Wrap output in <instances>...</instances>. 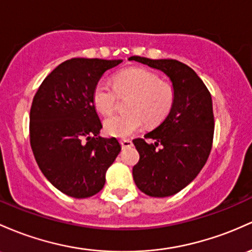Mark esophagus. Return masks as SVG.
Instances as JSON below:
<instances>
[{"label":"esophagus","mask_w":252,"mask_h":252,"mask_svg":"<svg viewBox=\"0 0 252 252\" xmlns=\"http://www.w3.org/2000/svg\"><path fill=\"white\" fill-rule=\"evenodd\" d=\"M121 145H122V147H123V148L131 147L132 141L129 140V139H123V140H121Z\"/></svg>","instance_id":"obj_1"}]
</instances>
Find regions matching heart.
Listing matches in <instances>:
<instances>
[{"label": "heart", "instance_id": "b5f03b06", "mask_svg": "<svg viewBox=\"0 0 252 252\" xmlns=\"http://www.w3.org/2000/svg\"><path fill=\"white\" fill-rule=\"evenodd\" d=\"M132 93L126 104L129 112L115 115L104 122V130L115 137H128L140 130L143 122L156 126L167 117L175 103V90L157 74L142 68H129L115 76V87L105 80L96 82L93 104L99 112L110 115L116 109L117 94Z\"/></svg>", "mask_w": 252, "mask_h": 252}]
</instances>
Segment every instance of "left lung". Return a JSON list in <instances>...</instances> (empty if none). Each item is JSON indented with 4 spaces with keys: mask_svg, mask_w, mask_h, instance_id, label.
<instances>
[{
    "mask_svg": "<svg viewBox=\"0 0 252 252\" xmlns=\"http://www.w3.org/2000/svg\"><path fill=\"white\" fill-rule=\"evenodd\" d=\"M170 79L175 103L167 117L144 139H135L140 160L132 167L136 187L152 197H167L184 189L208 159L214 135L212 95L191 68L176 60L131 56Z\"/></svg>",
    "mask_w": 252,
    "mask_h": 252,
    "instance_id": "8db88e82",
    "label": "left lung"
}]
</instances>
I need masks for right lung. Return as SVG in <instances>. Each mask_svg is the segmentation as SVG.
Wrapping results in <instances>:
<instances>
[{"label":"right lung","mask_w":252,"mask_h":252,"mask_svg":"<svg viewBox=\"0 0 252 252\" xmlns=\"http://www.w3.org/2000/svg\"><path fill=\"white\" fill-rule=\"evenodd\" d=\"M122 60L71 59L41 82L30 112V141L46 179L65 195L86 198L100 191L121 145L100 136L93 90Z\"/></svg>","instance_id":"right-lung-1"}]
</instances>
